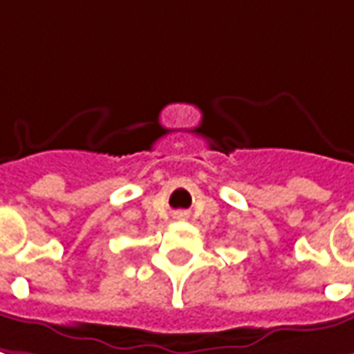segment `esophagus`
I'll return each instance as SVG.
<instances>
[{"label": "esophagus", "mask_w": 354, "mask_h": 354, "mask_svg": "<svg viewBox=\"0 0 354 354\" xmlns=\"http://www.w3.org/2000/svg\"><path fill=\"white\" fill-rule=\"evenodd\" d=\"M178 217H184V215H182V213H180V215H178Z\"/></svg>", "instance_id": "esophagus-1"}]
</instances>
